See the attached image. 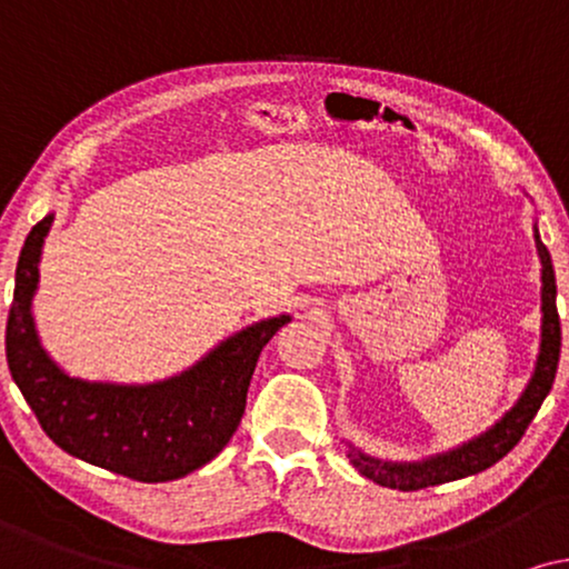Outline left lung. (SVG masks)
Listing matches in <instances>:
<instances>
[{
    "instance_id": "obj_1",
    "label": "left lung",
    "mask_w": 569,
    "mask_h": 569,
    "mask_svg": "<svg viewBox=\"0 0 569 569\" xmlns=\"http://www.w3.org/2000/svg\"><path fill=\"white\" fill-rule=\"evenodd\" d=\"M536 233V249L541 257V346H539V359H536V369L528 380L526 390L518 398L510 411L499 419L495 427L483 431V435L468 439L456 450L442 452V456H431L419 463H390V460H377L359 448H353L348 442L346 456L351 460V466L367 479H372L380 487L400 489V491H416L437 487V483H448L456 479H466V476L487 471L489 466H495L497 460H502L515 445L520 442V437L526 435L528 423L533 421V416L539 413L543 398L549 396L551 385H555L557 363H559V348H562V328H559V315H557V280H555V264H551L549 249L543 247Z\"/></svg>"
}]
</instances>
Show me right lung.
Instances as JSON below:
<instances>
[{
	"label": "right lung",
	"mask_w": 569,
	"mask_h": 569,
	"mask_svg": "<svg viewBox=\"0 0 569 569\" xmlns=\"http://www.w3.org/2000/svg\"><path fill=\"white\" fill-rule=\"evenodd\" d=\"M54 213L30 229L14 270L7 317V363L49 439L90 466L127 479L173 481L210 463L237 431L262 346L291 322L268 317L221 340L200 361L150 385L88 382L70 377L36 332L38 260Z\"/></svg>",
	"instance_id": "1"
}]
</instances>
